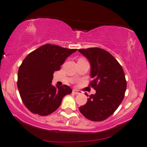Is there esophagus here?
Returning a JSON list of instances; mask_svg holds the SVG:
<instances>
[{
    "mask_svg": "<svg viewBox=\"0 0 147 147\" xmlns=\"http://www.w3.org/2000/svg\"><path fill=\"white\" fill-rule=\"evenodd\" d=\"M72 93L75 94H82V92L80 90H72Z\"/></svg>",
    "mask_w": 147,
    "mask_h": 147,
    "instance_id": "obj_1",
    "label": "esophagus"
}]
</instances>
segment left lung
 Returning a JSON list of instances; mask_svg holds the SVG:
<instances>
[{
	"label": "left lung",
	"instance_id": "8db88e82",
	"mask_svg": "<svg viewBox=\"0 0 147 147\" xmlns=\"http://www.w3.org/2000/svg\"><path fill=\"white\" fill-rule=\"evenodd\" d=\"M78 51L90 63L93 80L89 85L96 91L87 98L85 105L79 107L80 112L94 121L107 119L117 110L125 96L127 83L123 68L105 49L92 47Z\"/></svg>",
	"mask_w": 147,
	"mask_h": 147
}]
</instances>
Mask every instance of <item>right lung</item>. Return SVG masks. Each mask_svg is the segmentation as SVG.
Returning a JSON list of instances; mask_svg holds the SVG:
<instances>
[{
	"label": "right lung",
	"mask_w": 147,
	"mask_h": 147,
	"mask_svg": "<svg viewBox=\"0 0 147 147\" xmlns=\"http://www.w3.org/2000/svg\"><path fill=\"white\" fill-rule=\"evenodd\" d=\"M76 49L46 44L25 57L18 73V87L22 102L31 113L46 116L56 111L62 98L72 93L66 85L53 86V72Z\"/></svg>",
	"instance_id": "obj_1"
}]
</instances>
